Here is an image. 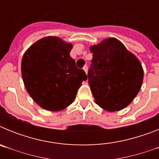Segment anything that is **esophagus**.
<instances>
[{
    "instance_id": "obj_1",
    "label": "esophagus",
    "mask_w": 159,
    "mask_h": 159,
    "mask_svg": "<svg viewBox=\"0 0 159 159\" xmlns=\"http://www.w3.org/2000/svg\"><path fill=\"white\" fill-rule=\"evenodd\" d=\"M83 69H84V71H85V72H86V74H87V73H88V66H87V65H85V66H84V67H83Z\"/></svg>"
}]
</instances>
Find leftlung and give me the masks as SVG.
Instances as JSON below:
<instances>
[{
    "label": "left lung",
    "instance_id": "obj_1",
    "mask_svg": "<svg viewBox=\"0 0 159 159\" xmlns=\"http://www.w3.org/2000/svg\"><path fill=\"white\" fill-rule=\"evenodd\" d=\"M93 53L88 84L95 102L104 110L116 111L128 106L143 80L141 63L116 38L90 48Z\"/></svg>",
    "mask_w": 159,
    "mask_h": 159
}]
</instances>
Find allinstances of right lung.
I'll use <instances>...</instances> for the list:
<instances>
[{
  "instance_id": "right-lung-1",
  "label": "right lung",
  "mask_w": 159,
  "mask_h": 159,
  "mask_svg": "<svg viewBox=\"0 0 159 159\" xmlns=\"http://www.w3.org/2000/svg\"><path fill=\"white\" fill-rule=\"evenodd\" d=\"M71 48V43L60 38L45 36L24 54L21 75L25 87L45 110L57 111L71 104L82 82L88 79L70 56Z\"/></svg>"
}]
</instances>
